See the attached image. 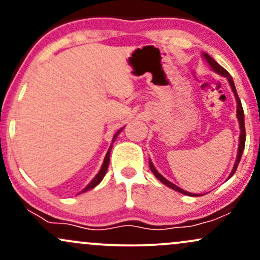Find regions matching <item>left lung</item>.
<instances>
[{
	"label": "left lung",
	"instance_id": "8db88e82",
	"mask_svg": "<svg viewBox=\"0 0 260 260\" xmlns=\"http://www.w3.org/2000/svg\"><path fill=\"white\" fill-rule=\"evenodd\" d=\"M203 57L207 59V62L209 63V66H210L211 70H213L214 72L221 74V76L226 77V78H228L230 85H231L232 91H234V94H235L236 101H237V118H238V122H240L241 134H240V144H238L237 157H236V162H235V165H234V169H232L231 174H230V177H232V176H234V174L236 172V170H237V166H238V164H240L241 157H242V154H243V150H244V143H246V128H244V113H243V107H242V104H241L240 98H238V95H237V91H236L235 83H234V80H232V77L230 76V73L228 72V71H226L225 68L221 67V66L217 63V62H216L215 59H214L213 57H210V56H209L208 53H205V52L203 53ZM149 166H150L151 172H153V174L155 175V177H156L157 180H159L160 182H162V183L165 184V186H168V187H170V188H172V189L177 190V192L182 193V194L190 196V197H198V196H201V194H196V193H189V192H187V190L182 189V188L177 187V186H176V184L171 183V182L166 180V178L164 177V176H161V175L159 174V172L156 171V169L154 168V165H153V162H151V161H149ZM230 177H229V178H230Z\"/></svg>",
	"mask_w": 260,
	"mask_h": 260
}]
</instances>
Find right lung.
Returning <instances> with one entry per match:
<instances>
[{
    "label": "right lung",
    "instance_id": "obj_1",
    "mask_svg": "<svg viewBox=\"0 0 260 260\" xmlns=\"http://www.w3.org/2000/svg\"><path fill=\"white\" fill-rule=\"evenodd\" d=\"M123 129V128H121L120 131H118L117 133L115 134V136H113V139H112V143L115 142V139H116V137L118 136V134L121 133V131ZM111 147H112V144H111ZM111 147H110V149L109 150H107V153H106V156H105V160H104V164H103V166H101V169H100V171H99V174H98L96 176H95L94 178H92V181L90 182V183L88 184V186H86L84 189L82 190V192L80 193H83V192H86V190H89V189H92V188L94 187H96L98 184L100 183L101 181H103V178H104V176L106 175V171H107V168H109V164H110V151H111Z\"/></svg>",
    "mask_w": 260,
    "mask_h": 260
}]
</instances>
